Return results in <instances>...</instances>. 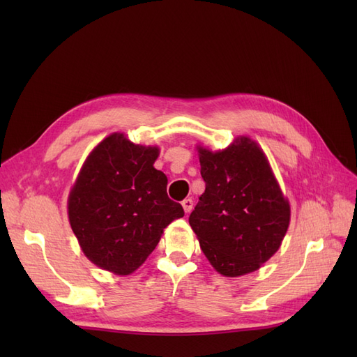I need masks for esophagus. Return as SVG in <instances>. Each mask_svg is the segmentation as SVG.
I'll use <instances>...</instances> for the list:
<instances>
[{"mask_svg": "<svg viewBox=\"0 0 357 357\" xmlns=\"http://www.w3.org/2000/svg\"><path fill=\"white\" fill-rule=\"evenodd\" d=\"M181 205H183V208H185V213H190L193 208V201L190 198H186L181 202Z\"/></svg>", "mask_w": 357, "mask_h": 357, "instance_id": "34e87169", "label": "esophagus"}]
</instances>
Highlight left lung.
<instances>
[{"instance_id": "left-lung-1", "label": "left lung", "mask_w": 357, "mask_h": 357, "mask_svg": "<svg viewBox=\"0 0 357 357\" xmlns=\"http://www.w3.org/2000/svg\"><path fill=\"white\" fill-rule=\"evenodd\" d=\"M198 153L205 192L189 223L201 250L222 275L253 273L282 244L289 202L253 139L241 137L215 153L199 147Z\"/></svg>"}]
</instances>
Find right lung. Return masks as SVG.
Listing matches in <instances>:
<instances>
[{
	"label": "right lung",
	"mask_w": 357,
	"mask_h": 357,
	"mask_svg": "<svg viewBox=\"0 0 357 357\" xmlns=\"http://www.w3.org/2000/svg\"><path fill=\"white\" fill-rule=\"evenodd\" d=\"M158 147L113 134L86 159L68 198V218L89 261L119 275L134 273L167 226L185 215L153 167Z\"/></svg>",
	"instance_id": "right-lung-1"
}]
</instances>
